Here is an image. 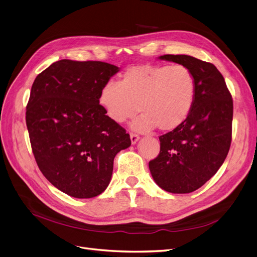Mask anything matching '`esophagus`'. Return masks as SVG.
Returning a JSON list of instances; mask_svg holds the SVG:
<instances>
[{"label":"esophagus","mask_w":257,"mask_h":257,"mask_svg":"<svg viewBox=\"0 0 257 257\" xmlns=\"http://www.w3.org/2000/svg\"><path fill=\"white\" fill-rule=\"evenodd\" d=\"M130 139H131V143H132V144H136L137 142L139 141L140 137H139V135H137V134H130Z\"/></svg>","instance_id":"1"}]
</instances>
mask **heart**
<instances>
[{"label":"heart","mask_w":257,"mask_h":257,"mask_svg":"<svg viewBox=\"0 0 257 257\" xmlns=\"http://www.w3.org/2000/svg\"><path fill=\"white\" fill-rule=\"evenodd\" d=\"M196 98V80L183 64L132 66L119 82L109 80L98 94V103L107 115L121 123L142 111L132 128L146 132L157 126L170 131L182 125Z\"/></svg>","instance_id":"heart-1"}]
</instances>
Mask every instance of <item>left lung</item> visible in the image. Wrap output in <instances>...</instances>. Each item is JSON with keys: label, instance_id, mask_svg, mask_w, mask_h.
<instances>
[{"label": "left lung", "instance_id": "left-lung-1", "mask_svg": "<svg viewBox=\"0 0 257 257\" xmlns=\"http://www.w3.org/2000/svg\"><path fill=\"white\" fill-rule=\"evenodd\" d=\"M160 59L183 64L192 71L196 98L182 125L159 138L160 154L150 161L149 169L164 191L188 194L217 173L229 153L233 99L214 64L187 55H163Z\"/></svg>", "mask_w": 257, "mask_h": 257}]
</instances>
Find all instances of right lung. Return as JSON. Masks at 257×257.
I'll use <instances>...</instances> for the list:
<instances>
[{"label":"right lung","instance_id":"right-lung-1","mask_svg":"<svg viewBox=\"0 0 257 257\" xmlns=\"http://www.w3.org/2000/svg\"><path fill=\"white\" fill-rule=\"evenodd\" d=\"M118 72L101 61L62 59L37 76L26 107V126L38 167L75 198L100 195L113 161L130 136L99 106L102 85Z\"/></svg>","mask_w":257,"mask_h":257}]
</instances>
